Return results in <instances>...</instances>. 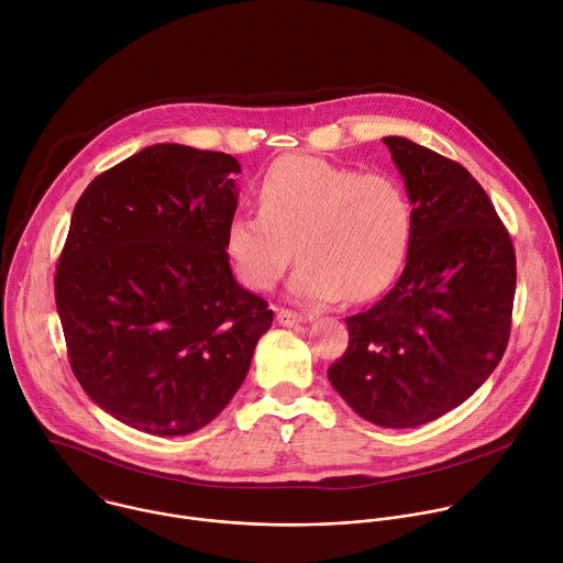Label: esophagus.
Masks as SVG:
<instances>
[{
  "instance_id": "1",
  "label": "esophagus",
  "mask_w": 563,
  "mask_h": 563,
  "mask_svg": "<svg viewBox=\"0 0 563 563\" xmlns=\"http://www.w3.org/2000/svg\"><path fill=\"white\" fill-rule=\"evenodd\" d=\"M306 319H310V317H308V314H303V312L286 310V308H282V310L277 312V323H279V325H286V328H292V325L306 323Z\"/></svg>"
}]
</instances>
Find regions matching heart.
I'll list each match as a JSON object with an SVG mask.
<instances>
[{
  "mask_svg": "<svg viewBox=\"0 0 563 563\" xmlns=\"http://www.w3.org/2000/svg\"><path fill=\"white\" fill-rule=\"evenodd\" d=\"M257 205L260 213H238L227 227V253L253 290L273 288L297 249L292 297L365 301L389 286L409 251L411 200L389 174L286 156L266 169Z\"/></svg>",
  "mask_w": 563,
  "mask_h": 563,
  "instance_id": "obj_1",
  "label": "heart"
}]
</instances>
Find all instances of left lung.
Returning <instances> with one entry per match:
<instances>
[{
	"label": "left lung",
	"mask_w": 563,
	"mask_h": 563,
	"mask_svg": "<svg viewBox=\"0 0 563 563\" xmlns=\"http://www.w3.org/2000/svg\"><path fill=\"white\" fill-rule=\"evenodd\" d=\"M413 209L407 264L369 310L347 317L332 387L365 420L405 429L462 405L504 356L515 251L486 191L457 163L387 136Z\"/></svg>",
	"instance_id": "1"
}]
</instances>
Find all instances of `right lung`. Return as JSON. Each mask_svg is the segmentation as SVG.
Returning <instances> with one entry per match:
<instances>
[{
	"label": "right lung",
	"mask_w": 563,
	"mask_h": 563,
	"mask_svg": "<svg viewBox=\"0 0 563 563\" xmlns=\"http://www.w3.org/2000/svg\"><path fill=\"white\" fill-rule=\"evenodd\" d=\"M240 172L229 154L161 143L97 176L73 211L55 277L70 365L139 431L209 424L273 323L229 264Z\"/></svg>",
	"instance_id": "right-lung-1"
}]
</instances>
